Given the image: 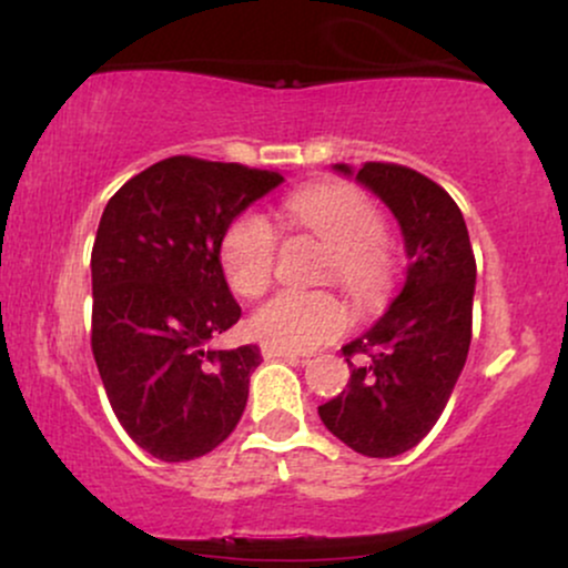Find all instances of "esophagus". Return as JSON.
Instances as JSON below:
<instances>
[{
	"mask_svg": "<svg viewBox=\"0 0 568 568\" xmlns=\"http://www.w3.org/2000/svg\"><path fill=\"white\" fill-rule=\"evenodd\" d=\"M262 355L266 357V361H275V357H298V352L275 347V344H262Z\"/></svg>",
	"mask_w": 568,
	"mask_h": 568,
	"instance_id": "esophagus-1",
	"label": "esophagus"
}]
</instances>
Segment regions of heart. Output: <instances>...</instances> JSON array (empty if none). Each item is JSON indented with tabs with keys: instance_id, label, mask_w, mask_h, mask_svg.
<instances>
[{
	"instance_id": "obj_1",
	"label": "heart",
	"mask_w": 568,
	"mask_h": 568,
	"mask_svg": "<svg viewBox=\"0 0 568 568\" xmlns=\"http://www.w3.org/2000/svg\"><path fill=\"white\" fill-rule=\"evenodd\" d=\"M280 219L331 245L325 280L347 288L357 302L374 304L393 280L387 221L374 200L347 184L306 186L288 194ZM226 283L240 296H256L270 285L277 258V232L258 211H245L226 226L219 247ZM349 306L331 291H277L251 315L253 336L285 349H315L349 328Z\"/></svg>"
}]
</instances>
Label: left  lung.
I'll return each instance as SVG.
<instances>
[{"mask_svg":"<svg viewBox=\"0 0 568 568\" xmlns=\"http://www.w3.org/2000/svg\"><path fill=\"white\" fill-rule=\"evenodd\" d=\"M336 171L352 173L347 165ZM357 181L387 202L406 240V283L374 328L347 347V389L317 408L352 452L389 459L440 419L473 338L475 253L459 205L395 162H366Z\"/></svg>","mask_w":568,"mask_h":568,"instance_id":"8db88e82","label":"left lung"}]
</instances>
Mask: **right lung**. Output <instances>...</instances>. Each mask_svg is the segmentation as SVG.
<instances>
[{
	"instance_id": "1",
	"label": "right lung",
	"mask_w": 568,
	"mask_h": 568,
	"mask_svg": "<svg viewBox=\"0 0 568 568\" xmlns=\"http://www.w3.org/2000/svg\"><path fill=\"white\" fill-rule=\"evenodd\" d=\"M275 171L189 154L154 162L103 207L90 256V347L125 433L162 462L213 452L237 427L256 344L211 349L240 321L219 247L275 189Z\"/></svg>"
}]
</instances>
